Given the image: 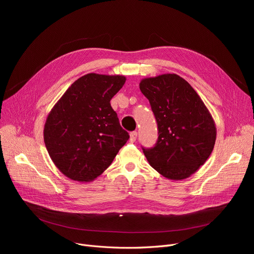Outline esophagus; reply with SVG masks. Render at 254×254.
<instances>
[{
	"mask_svg": "<svg viewBox=\"0 0 254 254\" xmlns=\"http://www.w3.org/2000/svg\"><path fill=\"white\" fill-rule=\"evenodd\" d=\"M137 136H138V132H137V131H131L130 134H129V141H130L131 143L136 142V140H137Z\"/></svg>",
	"mask_w": 254,
	"mask_h": 254,
	"instance_id": "1",
	"label": "esophagus"
}]
</instances>
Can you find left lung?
I'll list each match as a JSON object with an SVG mask.
<instances>
[{
    "instance_id": "left-lung-1",
    "label": "left lung",
    "mask_w": 254,
    "mask_h": 254,
    "mask_svg": "<svg viewBox=\"0 0 254 254\" xmlns=\"http://www.w3.org/2000/svg\"><path fill=\"white\" fill-rule=\"evenodd\" d=\"M139 85L158 128L154 147L143 148L149 165L171 180L190 177L214 148V119L192 86L177 74L144 78Z\"/></svg>"
}]
</instances>
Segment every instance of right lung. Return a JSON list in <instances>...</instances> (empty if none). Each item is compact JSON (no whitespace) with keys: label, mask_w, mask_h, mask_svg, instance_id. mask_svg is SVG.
I'll list each match as a JSON object with an SVG mask.
<instances>
[{"label":"right lung","mask_w":254,"mask_h":254,"mask_svg":"<svg viewBox=\"0 0 254 254\" xmlns=\"http://www.w3.org/2000/svg\"><path fill=\"white\" fill-rule=\"evenodd\" d=\"M126 80L123 75L86 74L53 106L44 126V143L64 176L79 182L95 180L128 140L110 105Z\"/></svg>","instance_id":"1"}]
</instances>
